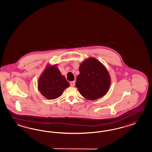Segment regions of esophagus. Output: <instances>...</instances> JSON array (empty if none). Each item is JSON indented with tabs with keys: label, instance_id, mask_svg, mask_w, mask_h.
<instances>
[{
	"label": "esophagus",
	"instance_id": "obj_1",
	"mask_svg": "<svg viewBox=\"0 0 152 152\" xmlns=\"http://www.w3.org/2000/svg\"><path fill=\"white\" fill-rule=\"evenodd\" d=\"M70 86H71L72 87H74V86H75V82L72 81V82H71L70 83Z\"/></svg>",
	"mask_w": 152,
	"mask_h": 152
}]
</instances>
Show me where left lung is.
Here are the masks:
<instances>
[{
    "label": "left lung",
    "mask_w": 152,
    "mask_h": 152,
    "mask_svg": "<svg viewBox=\"0 0 152 152\" xmlns=\"http://www.w3.org/2000/svg\"><path fill=\"white\" fill-rule=\"evenodd\" d=\"M75 86L84 98L95 100L105 95L111 84L109 72L105 66L94 57L80 64Z\"/></svg>",
    "instance_id": "8db88e82"
}]
</instances>
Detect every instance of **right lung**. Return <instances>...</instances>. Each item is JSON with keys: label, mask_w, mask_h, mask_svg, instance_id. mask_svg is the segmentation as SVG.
Masks as SVG:
<instances>
[{"label": "right lung", "mask_w": 152, "mask_h": 152, "mask_svg": "<svg viewBox=\"0 0 152 152\" xmlns=\"http://www.w3.org/2000/svg\"><path fill=\"white\" fill-rule=\"evenodd\" d=\"M70 84L62 75L56 65L48 64L38 79V88L41 94L48 100L62 95L64 91Z\"/></svg>", "instance_id": "add662e5"}]
</instances>
